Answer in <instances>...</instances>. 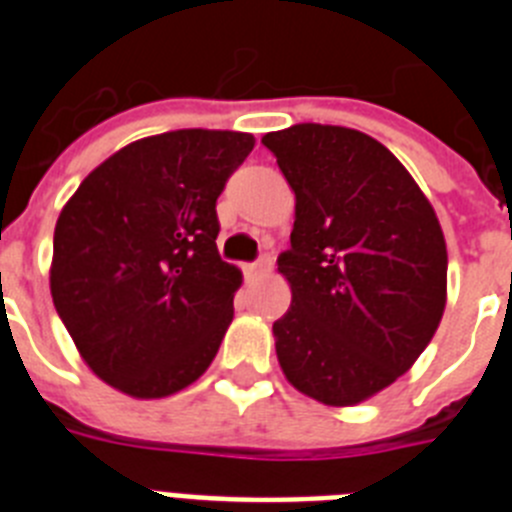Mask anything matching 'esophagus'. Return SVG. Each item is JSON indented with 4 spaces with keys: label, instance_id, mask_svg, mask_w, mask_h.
<instances>
[{
    "label": "esophagus",
    "instance_id": "esophagus-1",
    "mask_svg": "<svg viewBox=\"0 0 512 512\" xmlns=\"http://www.w3.org/2000/svg\"><path fill=\"white\" fill-rule=\"evenodd\" d=\"M270 268H273V260H270L268 255H262L255 265H250V268H247V275H268Z\"/></svg>",
    "mask_w": 512,
    "mask_h": 512
}]
</instances>
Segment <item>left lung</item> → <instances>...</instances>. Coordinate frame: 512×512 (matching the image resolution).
Segmentation results:
<instances>
[{
    "label": "left lung",
    "mask_w": 512,
    "mask_h": 512,
    "mask_svg": "<svg viewBox=\"0 0 512 512\" xmlns=\"http://www.w3.org/2000/svg\"><path fill=\"white\" fill-rule=\"evenodd\" d=\"M296 195L278 273L291 309L273 324L288 384L353 407L410 371L446 309L448 252L433 206L384 144L342 126L265 133Z\"/></svg>",
    "instance_id": "left-lung-1"
}]
</instances>
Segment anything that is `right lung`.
<instances>
[{
  "instance_id": "obj_1",
  "label": "right lung",
  "mask_w": 512,
  "mask_h": 512,
  "mask_svg": "<svg viewBox=\"0 0 512 512\" xmlns=\"http://www.w3.org/2000/svg\"><path fill=\"white\" fill-rule=\"evenodd\" d=\"M252 146L208 128L139 139L61 208L53 306L90 371L128 397H170L219 353L242 273L216 250V198Z\"/></svg>"
}]
</instances>
